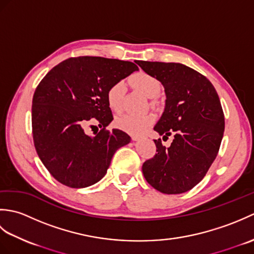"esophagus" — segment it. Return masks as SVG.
Masks as SVG:
<instances>
[{
	"mask_svg": "<svg viewBox=\"0 0 254 254\" xmlns=\"http://www.w3.org/2000/svg\"><path fill=\"white\" fill-rule=\"evenodd\" d=\"M141 138H142L141 135H132L133 141H138V139H141Z\"/></svg>",
	"mask_w": 254,
	"mask_h": 254,
	"instance_id": "esophagus-1",
	"label": "esophagus"
}]
</instances>
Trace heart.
<instances>
[{
	"instance_id": "heart-1",
	"label": "heart",
	"mask_w": 254,
	"mask_h": 254,
	"mask_svg": "<svg viewBox=\"0 0 254 254\" xmlns=\"http://www.w3.org/2000/svg\"><path fill=\"white\" fill-rule=\"evenodd\" d=\"M130 83L149 98H154L161 90V84L159 80L154 75L143 71L133 74L130 77ZM124 95H126V84L122 80H119V82L110 86L107 91V102L112 111H121ZM154 121L155 117L150 113L142 116L126 113V115H121L116 118L115 126L124 132L137 134L144 131L149 126H152Z\"/></svg>"
}]
</instances>
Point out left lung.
<instances>
[{"mask_svg":"<svg viewBox=\"0 0 254 254\" xmlns=\"http://www.w3.org/2000/svg\"><path fill=\"white\" fill-rule=\"evenodd\" d=\"M136 63L165 88V110L154 130L167 138L174 134L169 147L154 139L157 154L143 164V175L161 193L187 192L203 179L219 150L225 130L219 97L204 75L181 63Z\"/></svg>","mask_w":254,"mask_h":254,"instance_id":"obj_1","label":"left lung"}]
</instances>
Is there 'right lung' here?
I'll list each match as a JSON object with an SVG mask.
<instances>
[{"label":"right lung","mask_w":254,"mask_h":254,"mask_svg":"<svg viewBox=\"0 0 254 254\" xmlns=\"http://www.w3.org/2000/svg\"><path fill=\"white\" fill-rule=\"evenodd\" d=\"M138 71L135 64L100 57L69 58L42 78L31 108L35 148L48 171L62 185L80 189L107 174L117 149L131 137L118 128L107 102L111 85ZM95 117L102 130L89 137L83 124Z\"/></svg>","instance_id":"1"}]
</instances>
